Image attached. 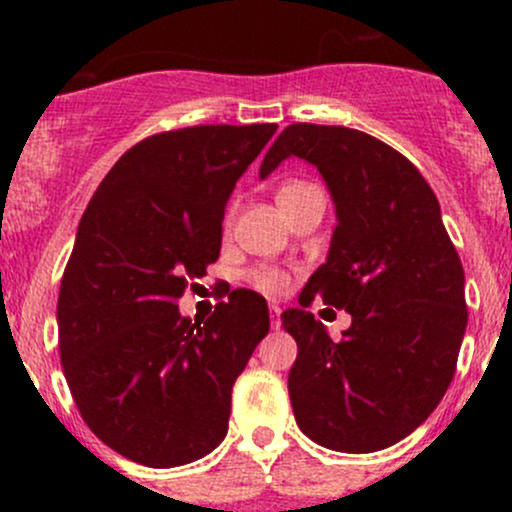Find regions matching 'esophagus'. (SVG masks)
I'll return each instance as SVG.
<instances>
[{
    "instance_id": "esophagus-1",
    "label": "esophagus",
    "mask_w": 512,
    "mask_h": 512,
    "mask_svg": "<svg viewBox=\"0 0 512 512\" xmlns=\"http://www.w3.org/2000/svg\"><path fill=\"white\" fill-rule=\"evenodd\" d=\"M282 309L277 307V304H272L270 307V317H272V329H280L282 327V319H280Z\"/></svg>"
}]
</instances>
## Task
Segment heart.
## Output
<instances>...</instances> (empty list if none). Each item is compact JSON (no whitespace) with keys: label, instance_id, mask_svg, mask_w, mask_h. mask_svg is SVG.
Segmentation results:
<instances>
[{"label":"heart","instance_id":"1","mask_svg":"<svg viewBox=\"0 0 512 512\" xmlns=\"http://www.w3.org/2000/svg\"><path fill=\"white\" fill-rule=\"evenodd\" d=\"M304 185H307V183H297V180H289V183H285L280 190H277V200L287 198L289 193L304 188ZM247 277H250L252 285H255L257 289H260V292H265V294H282L289 287L287 272L275 270V267H257V270H252Z\"/></svg>","mask_w":512,"mask_h":512}]
</instances>
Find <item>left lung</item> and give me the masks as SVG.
<instances>
[{
    "instance_id": "1",
    "label": "left lung",
    "mask_w": 512,
    "mask_h": 512,
    "mask_svg": "<svg viewBox=\"0 0 512 512\" xmlns=\"http://www.w3.org/2000/svg\"><path fill=\"white\" fill-rule=\"evenodd\" d=\"M289 156L317 165L339 220L327 262L282 314L297 342L294 418L324 448L381 451L431 416L456 374L468 324L461 257L431 185L379 138L292 123L262 160V178ZM314 296L353 314L339 343L306 312Z\"/></svg>"
}]
</instances>
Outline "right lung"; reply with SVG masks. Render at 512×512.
<instances>
[{
  "mask_svg": "<svg viewBox=\"0 0 512 512\" xmlns=\"http://www.w3.org/2000/svg\"><path fill=\"white\" fill-rule=\"evenodd\" d=\"M275 123L163 131L116 160L91 198L59 289V354L86 426L121 456L173 468L225 438L232 384L270 332L262 294L208 319L178 299L220 255L225 203Z\"/></svg>",
  "mask_w": 512,
  "mask_h": 512,
  "instance_id": "add662e5",
  "label": "right lung"
}]
</instances>
